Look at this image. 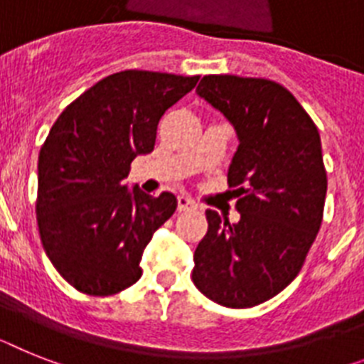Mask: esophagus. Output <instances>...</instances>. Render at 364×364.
Here are the masks:
<instances>
[{"mask_svg": "<svg viewBox=\"0 0 364 364\" xmlns=\"http://www.w3.org/2000/svg\"><path fill=\"white\" fill-rule=\"evenodd\" d=\"M177 209L179 210H192V209H198V203L194 200H191L188 196H179L177 198Z\"/></svg>", "mask_w": 364, "mask_h": 364, "instance_id": "obj_1", "label": "esophagus"}]
</instances>
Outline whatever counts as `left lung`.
I'll return each mask as SVG.
<instances>
[{"label":"left lung","mask_w":364,"mask_h":364,"mask_svg":"<svg viewBox=\"0 0 364 364\" xmlns=\"http://www.w3.org/2000/svg\"><path fill=\"white\" fill-rule=\"evenodd\" d=\"M196 92L239 136L228 183L240 220L229 224L205 210L192 281L209 300L248 309L300 274L316 239L328 191L320 135L298 100L270 79L203 75Z\"/></svg>","instance_id":"8db88e82"}]
</instances>
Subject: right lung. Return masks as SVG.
<instances>
[{
    "instance_id": "obj_1",
    "label": "right lung",
    "mask_w": 364,
    "mask_h": 364,
    "mask_svg": "<svg viewBox=\"0 0 364 364\" xmlns=\"http://www.w3.org/2000/svg\"><path fill=\"white\" fill-rule=\"evenodd\" d=\"M200 75L124 70L97 81L57 118L38 155L36 222L46 253L73 289L111 296L140 279L151 235L177 198L124 179L155 146L161 116Z\"/></svg>"
}]
</instances>
